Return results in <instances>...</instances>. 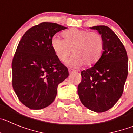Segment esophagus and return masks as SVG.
Here are the masks:
<instances>
[{
    "instance_id": "34e87169",
    "label": "esophagus",
    "mask_w": 133,
    "mask_h": 133,
    "mask_svg": "<svg viewBox=\"0 0 133 133\" xmlns=\"http://www.w3.org/2000/svg\"><path fill=\"white\" fill-rule=\"evenodd\" d=\"M68 71H69V74H74V73H75V71L72 70V69H68Z\"/></svg>"
}]
</instances>
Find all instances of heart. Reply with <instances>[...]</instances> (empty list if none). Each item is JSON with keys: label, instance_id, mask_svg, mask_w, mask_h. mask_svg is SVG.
Wrapping results in <instances>:
<instances>
[{"label": "heart", "instance_id": "1", "mask_svg": "<svg viewBox=\"0 0 133 133\" xmlns=\"http://www.w3.org/2000/svg\"><path fill=\"white\" fill-rule=\"evenodd\" d=\"M64 39L59 37L52 38L51 46L57 58L65 62L72 50L73 56L68 64L79 68L83 64L87 66L96 63L102 54L104 41L99 33L87 30L73 29L64 33Z\"/></svg>", "mask_w": 133, "mask_h": 133}]
</instances>
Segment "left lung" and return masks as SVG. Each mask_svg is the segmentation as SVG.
Returning a JSON list of instances; mask_svg holds the SVG:
<instances>
[{
    "instance_id": "1",
    "label": "left lung",
    "mask_w": 133,
    "mask_h": 133,
    "mask_svg": "<svg viewBox=\"0 0 133 133\" xmlns=\"http://www.w3.org/2000/svg\"><path fill=\"white\" fill-rule=\"evenodd\" d=\"M90 28L101 35L104 48L97 62L81 72L82 80L77 92L85 107L101 113L111 108L122 95L128 74V58L123 44L110 27Z\"/></svg>"
}]
</instances>
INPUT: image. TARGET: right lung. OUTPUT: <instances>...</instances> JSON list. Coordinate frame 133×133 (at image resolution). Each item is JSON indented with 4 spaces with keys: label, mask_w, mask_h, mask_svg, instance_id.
<instances>
[{
    "label": "right lung",
    "mask_w": 133,
    "mask_h": 133,
    "mask_svg": "<svg viewBox=\"0 0 133 133\" xmlns=\"http://www.w3.org/2000/svg\"><path fill=\"white\" fill-rule=\"evenodd\" d=\"M68 27L43 22L25 32L12 64V86L19 101L31 110L52 104L60 83L69 75L51 46L53 36Z\"/></svg>",
    "instance_id": "right-lung-1"
}]
</instances>
